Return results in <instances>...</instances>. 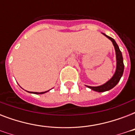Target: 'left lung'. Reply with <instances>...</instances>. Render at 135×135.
Instances as JSON below:
<instances>
[{
	"label": "left lung",
	"instance_id": "8db88e82",
	"mask_svg": "<svg viewBox=\"0 0 135 135\" xmlns=\"http://www.w3.org/2000/svg\"><path fill=\"white\" fill-rule=\"evenodd\" d=\"M105 36L108 38L109 40H111V42L113 43V45L114 46L115 51V57H116V69H115V74H113V76H112V78L109 80H108L107 83H105L104 84L99 85V86L97 87H92V86H88L86 85L88 88H90L91 90L96 91L98 92H103L110 90L113 88L118 84V83L119 82L120 78H121L123 74L124 71V64H123V55L119 49V47L117 45V43H115V40L112 38L111 37H109L107 36L104 33H103Z\"/></svg>",
	"mask_w": 135,
	"mask_h": 135
}]
</instances>
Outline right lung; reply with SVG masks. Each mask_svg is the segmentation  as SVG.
Wrapping results in <instances>:
<instances>
[{
	"instance_id": "1",
	"label": "right lung",
	"mask_w": 135,
	"mask_h": 135,
	"mask_svg": "<svg viewBox=\"0 0 135 135\" xmlns=\"http://www.w3.org/2000/svg\"><path fill=\"white\" fill-rule=\"evenodd\" d=\"M49 90H47V91H45V92H28V91H27L28 92H29V93H33V94H44V93H45V92H48Z\"/></svg>"
}]
</instances>
